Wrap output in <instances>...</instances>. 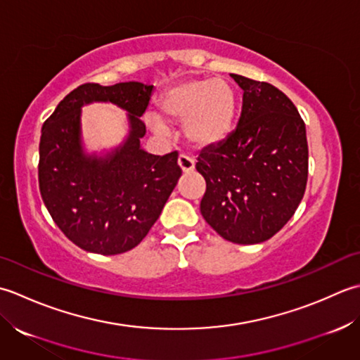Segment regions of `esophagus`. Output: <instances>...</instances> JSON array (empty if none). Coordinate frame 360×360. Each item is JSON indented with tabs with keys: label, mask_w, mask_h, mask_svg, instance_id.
<instances>
[{
	"label": "esophagus",
	"mask_w": 360,
	"mask_h": 360,
	"mask_svg": "<svg viewBox=\"0 0 360 360\" xmlns=\"http://www.w3.org/2000/svg\"><path fill=\"white\" fill-rule=\"evenodd\" d=\"M179 166H180V169L183 172L188 174L191 171H194L195 163H194V160L191 158L189 155H185V153H181V155L179 157Z\"/></svg>",
	"instance_id": "esophagus-1"
}]
</instances>
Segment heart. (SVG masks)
Masks as SVG:
<instances>
[{"mask_svg": "<svg viewBox=\"0 0 360 360\" xmlns=\"http://www.w3.org/2000/svg\"><path fill=\"white\" fill-rule=\"evenodd\" d=\"M167 121H185L186 138L197 148L221 143L230 134L236 93L224 79H188L167 88L158 102ZM153 129L160 124L152 121Z\"/></svg>", "mask_w": 360, "mask_h": 360, "instance_id": "1", "label": "heart"}]
</instances>
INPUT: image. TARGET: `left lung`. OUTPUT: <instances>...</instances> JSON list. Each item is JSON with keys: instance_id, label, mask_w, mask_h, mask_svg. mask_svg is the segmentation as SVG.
<instances>
[{"instance_id": "obj_1", "label": "left lung", "mask_w": 360, "mask_h": 360, "mask_svg": "<svg viewBox=\"0 0 360 360\" xmlns=\"http://www.w3.org/2000/svg\"><path fill=\"white\" fill-rule=\"evenodd\" d=\"M244 91L238 126L197 157L200 212L234 244H259L289 222L307 183L304 121L276 86L231 75Z\"/></svg>"}]
</instances>
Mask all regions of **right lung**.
I'll use <instances>...</instances> for the list:
<instances>
[{"instance_id": "1", "label": "right lung", "mask_w": 360, "mask_h": 360, "mask_svg": "<svg viewBox=\"0 0 360 360\" xmlns=\"http://www.w3.org/2000/svg\"><path fill=\"white\" fill-rule=\"evenodd\" d=\"M153 85L82 84L60 101L41 127L39 186L51 217L72 244L99 255H120L141 242L157 222L181 175L179 152L152 155L139 148V120ZM112 101L129 113L128 141L105 159L85 156L79 107Z\"/></svg>"}]
</instances>
